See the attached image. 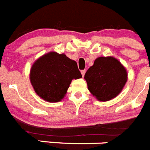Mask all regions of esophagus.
I'll return each mask as SVG.
<instances>
[{
    "label": "esophagus",
    "mask_w": 150,
    "mask_h": 150,
    "mask_svg": "<svg viewBox=\"0 0 150 150\" xmlns=\"http://www.w3.org/2000/svg\"><path fill=\"white\" fill-rule=\"evenodd\" d=\"M85 74H86V70H83V71H81V74H82V76H83V77L84 76Z\"/></svg>",
    "instance_id": "obj_1"
}]
</instances>
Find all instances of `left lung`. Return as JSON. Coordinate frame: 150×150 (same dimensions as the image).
Returning a JSON list of instances; mask_svg holds the SVG:
<instances>
[{
    "instance_id": "left-lung-1",
    "label": "left lung",
    "mask_w": 150,
    "mask_h": 150,
    "mask_svg": "<svg viewBox=\"0 0 150 150\" xmlns=\"http://www.w3.org/2000/svg\"><path fill=\"white\" fill-rule=\"evenodd\" d=\"M84 79L88 89L97 100L108 101L123 89L128 80V73L114 57H98L88 69Z\"/></svg>"
}]
</instances>
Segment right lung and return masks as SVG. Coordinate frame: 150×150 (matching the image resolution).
I'll return each instance as SVG.
<instances>
[{"label":"right lung","instance_id":"add662e5","mask_svg":"<svg viewBox=\"0 0 150 150\" xmlns=\"http://www.w3.org/2000/svg\"><path fill=\"white\" fill-rule=\"evenodd\" d=\"M81 77L76 62L56 52L40 57L30 71V81L34 91L40 98L52 103L62 100L73 79Z\"/></svg>","mask_w":150,"mask_h":150}]
</instances>
